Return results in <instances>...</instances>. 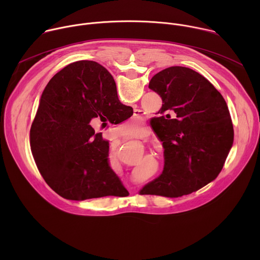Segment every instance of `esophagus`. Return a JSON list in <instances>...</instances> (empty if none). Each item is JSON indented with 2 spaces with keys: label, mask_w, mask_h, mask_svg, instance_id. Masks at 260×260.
Here are the masks:
<instances>
[{
  "label": "esophagus",
  "mask_w": 260,
  "mask_h": 260,
  "mask_svg": "<svg viewBox=\"0 0 260 260\" xmlns=\"http://www.w3.org/2000/svg\"><path fill=\"white\" fill-rule=\"evenodd\" d=\"M140 112H141L140 110H136V111H135V115H137V116H140V115H142Z\"/></svg>",
  "instance_id": "obj_1"
}]
</instances>
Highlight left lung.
<instances>
[{
    "label": "left lung",
    "instance_id": "left-lung-1",
    "mask_svg": "<svg viewBox=\"0 0 260 260\" xmlns=\"http://www.w3.org/2000/svg\"><path fill=\"white\" fill-rule=\"evenodd\" d=\"M149 88L162 100L154 129L165 148L162 174L142 194L179 198L217 178L234 143L228 104L198 72L167 68L151 78Z\"/></svg>",
    "mask_w": 260,
    "mask_h": 260
}]
</instances>
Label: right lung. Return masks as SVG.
Instances as JSON below:
<instances>
[{
  "instance_id": "1",
  "label": "right lung",
  "mask_w": 260,
  "mask_h": 260,
  "mask_svg": "<svg viewBox=\"0 0 260 260\" xmlns=\"http://www.w3.org/2000/svg\"><path fill=\"white\" fill-rule=\"evenodd\" d=\"M123 109L117 123L131 117L133 109L119 102L112 75L95 61L70 63L51 78L29 144L37 168L57 194L84 201L113 196L109 190L117 185L124 188L109 167V142L89 125L92 118L113 117Z\"/></svg>"
}]
</instances>
